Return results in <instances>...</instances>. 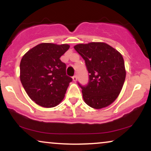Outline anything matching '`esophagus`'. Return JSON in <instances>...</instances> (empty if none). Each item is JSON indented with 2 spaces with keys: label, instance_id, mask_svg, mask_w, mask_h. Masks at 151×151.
I'll return each instance as SVG.
<instances>
[{
  "label": "esophagus",
  "instance_id": "34e87169",
  "mask_svg": "<svg viewBox=\"0 0 151 151\" xmlns=\"http://www.w3.org/2000/svg\"><path fill=\"white\" fill-rule=\"evenodd\" d=\"M72 79H73L74 81H77V76H74V77H72Z\"/></svg>",
  "mask_w": 151,
  "mask_h": 151
}]
</instances>
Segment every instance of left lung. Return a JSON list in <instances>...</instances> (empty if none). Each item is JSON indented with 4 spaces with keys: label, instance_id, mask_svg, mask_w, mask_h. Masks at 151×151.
I'll use <instances>...</instances> for the list:
<instances>
[{
    "label": "left lung",
    "instance_id": "8db88e82",
    "mask_svg": "<svg viewBox=\"0 0 151 151\" xmlns=\"http://www.w3.org/2000/svg\"><path fill=\"white\" fill-rule=\"evenodd\" d=\"M84 60L89 72V82L81 86L84 101L96 109L104 108L116 99L126 79L121 54L104 42L78 44L74 47Z\"/></svg>",
    "mask_w": 151,
    "mask_h": 151
}]
</instances>
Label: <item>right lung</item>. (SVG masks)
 I'll return each mask as SVG.
<instances>
[{"label":"right lung","instance_id":"1","mask_svg":"<svg viewBox=\"0 0 151 151\" xmlns=\"http://www.w3.org/2000/svg\"><path fill=\"white\" fill-rule=\"evenodd\" d=\"M69 48L67 44L41 43L22 57L20 81L29 97L40 106L55 107L65 97L72 79L66 75V65L60 58Z\"/></svg>","mask_w":151,"mask_h":151}]
</instances>
